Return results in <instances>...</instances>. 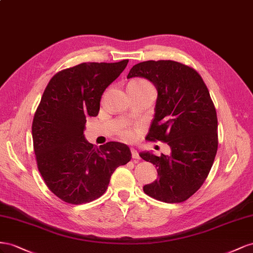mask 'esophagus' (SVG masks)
I'll use <instances>...</instances> for the list:
<instances>
[{"mask_svg": "<svg viewBox=\"0 0 253 253\" xmlns=\"http://www.w3.org/2000/svg\"><path fill=\"white\" fill-rule=\"evenodd\" d=\"M131 156H132V159H140L138 151H136L135 149H131Z\"/></svg>", "mask_w": 253, "mask_h": 253, "instance_id": "34e87169", "label": "esophagus"}]
</instances>
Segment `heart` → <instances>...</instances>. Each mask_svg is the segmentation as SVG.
Segmentation results:
<instances>
[{
	"instance_id": "heart-1",
	"label": "heart",
	"mask_w": 253,
	"mask_h": 253,
	"mask_svg": "<svg viewBox=\"0 0 253 253\" xmlns=\"http://www.w3.org/2000/svg\"><path fill=\"white\" fill-rule=\"evenodd\" d=\"M128 88H133V89H139V90H146V89H154V85L151 84L149 82L145 81V79H133L128 84ZM121 138L126 141V142H132L135 139V133L131 129H125L121 132Z\"/></svg>"
}]
</instances>
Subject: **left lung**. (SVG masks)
<instances>
[{
  "label": "left lung",
  "instance_id": "obj_1",
  "mask_svg": "<svg viewBox=\"0 0 253 253\" xmlns=\"http://www.w3.org/2000/svg\"><path fill=\"white\" fill-rule=\"evenodd\" d=\"M131 77L146 78L157 88L146 139L168 143L171 150L170 156L140 154L158 171L143 191L163 203H183L204 184L217 153V115L210 93L196 70L172 60L140 62L129 71Z\"/></svg>",
  "mask_w": 253,
  "mask_h": 253
}]
</instances>
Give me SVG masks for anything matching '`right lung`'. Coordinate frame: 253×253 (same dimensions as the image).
<instances>
[{
	"instance_id": "add662e5",
	"label": "right lung",
	"mask_w": 253,
	"mask_h": 253,
	"mask_svg": "<svg viewBox=\"0 0 253 253\" xmlns=\"http://www.w3.org/2000/svg\"><path fill=\"white\" fill-rule=\"evenodd\" d=\"M127 63L77 64L56 73L43 92L32 126L34 151L46 186L64 203L97 199L113 171L130 161L125 144L108 142L97 148L84 135L85 119L98 114L104 91Z\"/></svg>"
}]
</instances>
